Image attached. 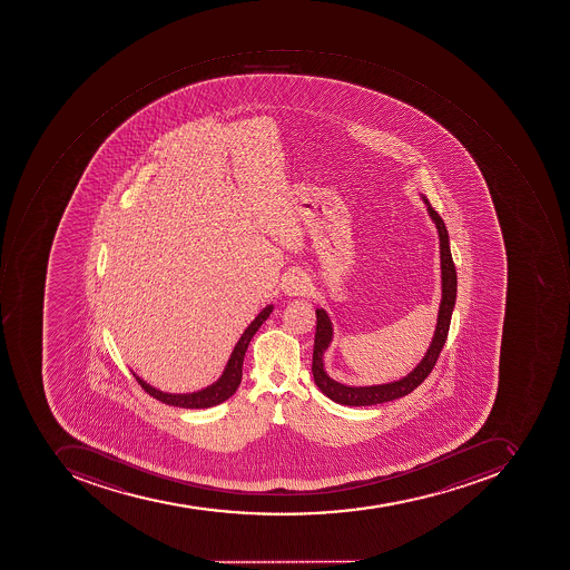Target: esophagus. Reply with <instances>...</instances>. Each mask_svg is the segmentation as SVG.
Wrapping results in <instances>:
<instances>
[{"label":"esophagus","mask_w":570,"mask_h":570,"mask_svg":"<svg viewBox=\"0 0 570 570\" xmlns=\"http://www.w3.org/2000/svg\"><path fill=\"white\" fill-rule=\"evenodd\" d=\"M283 289L287 296H305L308 293V279L302 272H289L284 277Z\"/></svg>","instance_id":"34e87169"}]
</instances>
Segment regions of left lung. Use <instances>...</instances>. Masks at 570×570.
I'll list each match as a JSON object with an SVG mask.
<instances>
[{"label": "left lung", "mask_w": 570, "mask_h": 570, "mask_svg": "<svg viewBox=\"0 0 570 570\" xmlns=\"http://www.w3.org/2000/svg\"><path fill=\"white\" fill-rule=\"evenodd\" d=\"M429 206L430 216L435 222L440 239V267H442V299H440L439 318H436L435 336L432 345L424 355L423 361L414 367L407 376L399 381H392L386 385L373 386H346L338 381L331 380L324 371V352L333 340V326L330 317L322 308L315 311L317 327H315L314 355H312V374L315 385L331 401L342 405H374L383 402L395 401L401 396L416 390L435 367L440 352L448 340L449 326H451L452 311H454L455 293H458V275H455L454 262H452L451 248H449V234L444 220L439 213L430 206L429 199H424Z\"/></svg>", "instance_id": "left-lung-1"}]
</instances>
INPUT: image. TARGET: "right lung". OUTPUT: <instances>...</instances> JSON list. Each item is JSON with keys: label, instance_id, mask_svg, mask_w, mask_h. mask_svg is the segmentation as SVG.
I'll list each match as a JSON object with an SVG mask.
<instances>
[{"label": "right lung", "instance_id": "right-lung-1", "mask_svg": "<svg viewBox=\"0 0 570 570\" xmlns=\"http://www.w3.org/2000/svg\"><path fill=\"white\" fill-rule=\"evenodd\" d=\"M272 311H274V306H265L264 311L256 315L255 321L246 327V331H244L239 342L234 346V352H232L230 358H228L227 367H225L220 380L213 383L208 389L200 390V392L196 393H163L159 392V390L147 385L146 381L140 380V377L135 374L138 385L146 390L150 396H154L156 401L163 402V404L175 405V407L206 409L222 404V402L227 401L228 396L234 395L237 386L240 385V380H243V362L244 355H246V350H248L249 342H252L256 331H258L259 326L267 321Z\"/></svg>", "mask_w": 570, "mask_h": 570}]
</instances>
